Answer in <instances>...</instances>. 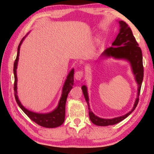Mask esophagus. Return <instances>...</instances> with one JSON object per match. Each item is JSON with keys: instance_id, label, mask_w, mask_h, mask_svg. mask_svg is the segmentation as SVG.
Listing matches in <instances>:
<instances>
[{"instance_id": "esophagus-1", "label": "esophagus", "mask_w": 154, "mask_h": 154, "mask_svg": "<svg viewBox=\"0 0 154 154\" xmlns=\"http://www.w3.org/2000/svg\"><path fill=\"white\" fill-rule=\"evenodd\" d=\"M83 76V72L82 71H78L75 72V78L78 81L82 79Z\"/></svg>"}]
</instances>
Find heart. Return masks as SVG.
Masks as SVG:
<instances>
[{
	"label": "heart",
	"instance_id": "1",
	"mask_svg": "<svg viewBox=\"0 0 154 154\" xmlns=\"http://www.w3.org/2000/svg\"><path fill=\"white\" fill-rule=\"evenodd\" d=\"M94 49H92V51H91V53H94Z\"/></svg>",
	"mask_w": 154,
	"mask_h": 154
}]
</instances>
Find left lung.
<instances>
[{
	"label": "left lung",
	"instance_id": "left-lung-1",
	"mask_svg": "<svg viewBox=\"0 0 154 154\" xmlns=\"http://www.w3.org/2000/svg\"><path fill=\"white\" fill-rule=\"evenodd\" d=\"M118 23L119 24V30L116 40L112 43L111 48L106 49L104 51L101 57L103 58H113L116 60H124L129 62L130 66H131L132 71L134 75L135 81H136L138 85L137 95L133 107L128 113L124 115V116L112 119L101 118L96 116L91 111L87 87L85 85H83L82 89L88 106L90 119L91 122L96 126H106L119 123V122L124 120V119H126L134 110L137 106L138 103H139V96L143 79L142 51L136 40H135L131 29L128 27L126 23L124 21H119Z\"/></svg>",
	"mask_w": 154,
	"mask_h": 154
}]
</instances>
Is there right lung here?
Returning <instances> with one entry per match:
<instances>
[{"mask_svg":"<svg viewBox=\"0 0 154 154\" xmlns=\"http://www.w3.org/2000/svg\"><path fill=\"white\" fill-rule=\"evenodd\" d=\"M29 33V32H28ZM28 33L26 35L24 38H22V41L18 45L17 48V57L15 59L14 65V73L15 77V83H14V91H15V100L19 105L20 109L24 112L26 115L30 119H32L33 122L45 128H56L64 123L65 119V105H66L67 96L72 88V85L74 84V69H71V71L69 72L68 74L66 79L65 80L63 88H62V92L60 99L58 105L57 107L49 113H36V112L31 111L28 110L21 103L20 100H19L17 96V68L18 60H19V56H20V46L22 45L23 41L24 40Z\"/></svg>","mask_w":154,"mask_h":154,"instance_id":"right-lung-1","label":"right lung"}]
</instances>
